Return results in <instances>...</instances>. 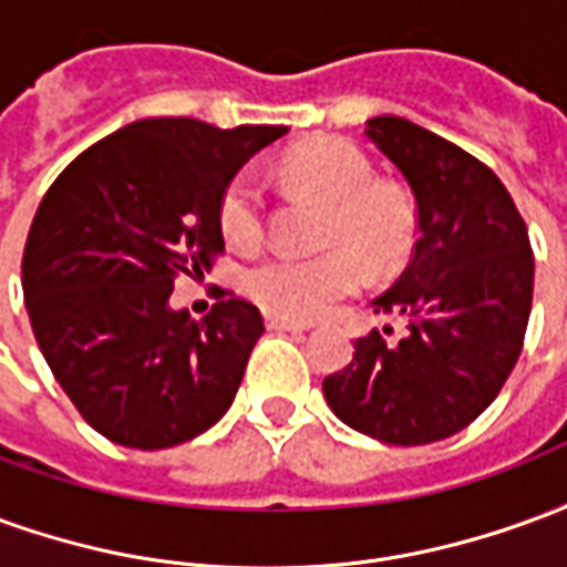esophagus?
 Instances as JSON below:
<instances>
[{"mask_svg": "<svg viewBox=\"0 0 567 567\" xmlns=\"http://www.w3.org/2000/svg\"><path fill=\"white\" fill-rule=\"evenodd\" d=\"M267 328L270 331H288V333H307L309 324H300V321L279 319V316H267Z\"/></svg>", "mask_w": 567, "mask_h": 567, "instance_id": "34e87169", "label": "esophagus"}]
</instances>
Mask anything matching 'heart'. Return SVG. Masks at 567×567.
Instances as JSON below:
<instances>
[{"label":"heart","instance_id":"b5f03b06","mask_svg":"<svg viewBox=\"0 0 567 567\" xmlns=\"http://www.w3.org/2000/svg\"><path fill=\"white\" fill-rule=\"evenodd\" d=\"M285 175L328 203L321 255H276L248 270V297L270 316L309 321L361 285V261L385 270L410 243V209L385 187H373L368 157L346 140H319L285 157ZM218 227L234 248H251L264 234V194L255 175L239 173L224 187ZM359 257L355 259L354 255Z\"/></svg>","mask_w":567,"mask_h":567}]
</instances>
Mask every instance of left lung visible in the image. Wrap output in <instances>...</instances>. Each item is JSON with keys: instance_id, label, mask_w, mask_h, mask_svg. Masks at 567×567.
I'll return each mask as SVG.
<instances>
[{"instance_id": "1", "label": "left lung", "mask_w": 567, "mask_h": 567, "mask_svg": "<svg viewBox=\"0 0 567 567\" xmlns=\"http://www.w3.org/2000/svg\"><path fill=\"white\" fill-rule=\"evenodd\" d=\"M364 136L416 197L413 260L370 303L404 321V333L392 343L380 331L361 337L352 364L321 392L361 434L425 446L471 425L516 368L535 258L523 215L486 163L406 117H370Z\"/></svg>"}]
</instances>
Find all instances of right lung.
Returning <instances> with one entry per match:
<instances>
[{
    "mask_svg": "<svg viewBox=\"0 0 567 567\" xmlns=\"http://www.w3.org/2000/svg\"><path fill=\"white\" fill-rule=\"evenodd\" d=\"M285 133L145 117L48 187L23 248L27 312L60 389L112 443L178 446L234 404L264 333L258 307L230 295L194 321L169 295L221 255L224 187Z\"/></svg>",
    "mask_w": 567,
    "mask_h": 567,
    "instance_id": "obj_1",
    "label": "right lung"
}]
</instances>
